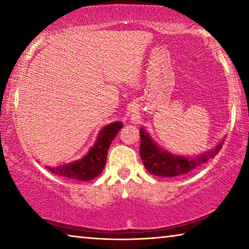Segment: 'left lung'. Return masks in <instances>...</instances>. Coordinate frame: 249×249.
<instances>
[{"instance_id":"left-lung-1","label":"left lung","mask_w":249,"mask_h":249,"mask_svg":"<svg viewBox=\"0 0 249 249\" xmlns=\"http://www.w3.org/2000/svg\"><path fill=\"white\" fill-rule=\"evenodd\" d=\"M141 146L140 154L142 163L149 174L158 177H177L185 175L188 172L196 169L203 165L211 158H214L221 150L224 142L218 144L206 153L196 157H183V156H175L167 150L160 148L156 142L151 140L148 133L144 128H141Z\"/></svg>"}]
</instances>
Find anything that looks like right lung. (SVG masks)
I'll return each instance as SVG.
<instances>
[{
  "instance_id": "right-lung-1",
  "label": "right lung",
  "mask_w": 249,
  "mask_h": 249,
  "mask_svg": "<svg viewBox=\"0 0 249 249\" xmlns=\"http://www.w3.org/2000/svg\"><path fill=\"white\" fill-rule=\"evenodd\" d=\"M122 127H123L122 122H114L107 125L100 132L95 144L83 158L68 165L60 167L47 166L46 168L53 174L68 179L90 181L96 178L104 169L109 145Z\"/></svg>"
}]
</instances>
